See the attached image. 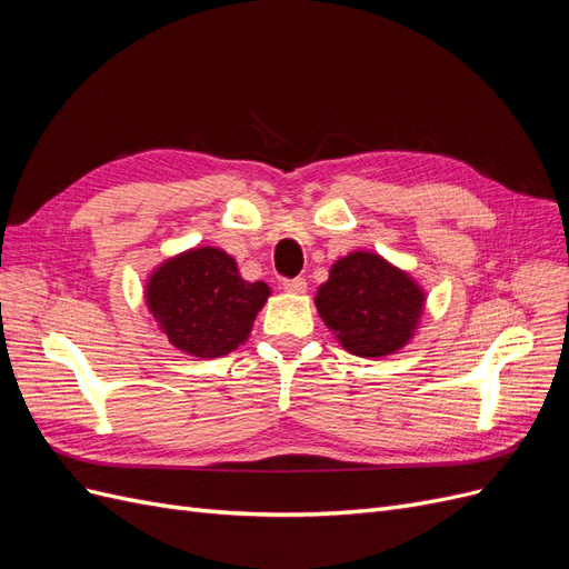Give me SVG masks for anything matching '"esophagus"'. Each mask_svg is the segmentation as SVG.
Wrapping results in <instances>:
<instances>
[{
	"label": "esophagus",
	"instance_id": "esophagus-1",
	"mask_svg": "<svg viewBox=\"0 0 569 569\" xmlns=\"http://www.w3.org/2000/svg\"><path fill=\"white\" fill-rule=\"evenodd\" d=\"M282 287H284L287 291H291V293H303V291L308 289V282H306L303 278H293V280H284Z\"/></svg>",
	"mask_w": 569,
	"mask_h": 569
}]
</instances>
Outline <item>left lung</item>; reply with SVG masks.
<instances>
[{"label":"left lung","instance_id":"8db88e82","mask_svg":"<svg viewBox=\"0 0 569 569\" xmlns=\"http://www.w3.org/2000/svg\"><path fill=\"white\" fill-rule=\"evenodd\" d=\"M426 291L375 251H350L318 287L316 308L339 343L358 358L393 356L415 339Z\"/></svg>","mask_w":569,"mask_h":569}]
</instances>
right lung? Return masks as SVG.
Segmentation results:
<instances>
[{"instance_id":"add662e5","label":"right lung","mask_w":569,"mask_h":569,"mask_svg":"<svg viewBox=\"0 0 569 569\" xmlns=\"http://www.w3.org/2000/svg\"><path fill=\"white\" fill-rule=\"evenodd\" d=\"M143 293L169 343L207 360L249 339L270 287L247 282L223 249L194 247L154 268Z\"/></svg>"}]
</instances>
